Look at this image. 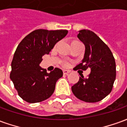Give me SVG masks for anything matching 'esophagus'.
<instances>
[{
    "label": "esophagus",
    "mask_w": 127,
    "mask_h": 127,
    "mask_svg": "<svg viewBox=\"0 0 127 127\" xmlns=\"http://www.w3.org/2000/svg\"><path fill=\"white\" fill-rule=\"evenodd\" d=\"M70 73V71L69 70H63V74L64 75H67L68 73Z\"/></svg>",
    "instance_id": "34e87169"
}]
</instances>
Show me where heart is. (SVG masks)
<instances>
[{
  "instance_id": "b5f03b06",
  "label": "heart",
  "mask_w": 127,
  "mask_h": 127,
  "mask_svg": "<svg viewBox=\"0 0 127 127\" xmlns=\"http://www.w3.org/2000/svg\"><path fill=\"white\" fill-rule=\"evenodd\" d=\"M78 42L79 41H73L72 43H78ZM63 66H67L68 65H69V64H68V63H66V62L63 63Z\"/></svg>"
}]
</instances>
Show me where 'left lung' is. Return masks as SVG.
Masks as SVG:
<instances>
[{"label":"left lung","instance_id":"1","mask_svg":"<svg viewBox=\"0 0 127 127\" xmlns=\"http://www.w3.org/2000/svg\"><path fill=\"white\" fill-rule=\"evenodd\" d=\"M77 37L85 45L82 62L76 69L86 71L91 69L88 77H80L71 87L74 95L88 103L101 101L108 95L116 80V62L109 47L95 32L89 30L78 31Z\"/></svg>","mask_w":127,"mask_h":127}]
</instances>
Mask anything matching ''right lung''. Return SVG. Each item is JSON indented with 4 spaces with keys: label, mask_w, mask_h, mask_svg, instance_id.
<instances>
[{
    "label": "right lung",
    "mask_w": 127,
    "mask_h": 127,
    "mask_svg": "<svg viewBox=\"0 0 127 127\" xmlns=\"http://www.w3.org/2000/svg\"><path fill=\"white\" fill-rule=\"evenodd\" d=\"M66 30H35L18 45L11 62L10 78L18 95L30 103H39L50 97L56 83L63 73L55 68L47 73L40 63L43 56L49 54L55 44L66 36Z\"/></svg>",
    "instance_id": "right-lung-1"
}]
</instances>
